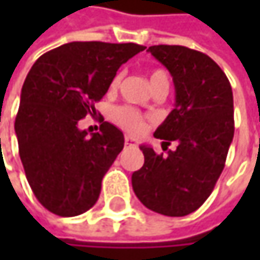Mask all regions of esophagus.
<instances>
[{
  "mask_svg": "<svg viewBox=\"0 0 260 260\" xmlns=\"http://www.w3.org/2000/svg\"><path fill=\"white\" fill-rule=\"evenodd\" d=\"M125 144H126V146H137V140L129 137V135H126V137H125Z\"/></svg>",
  "mask_w": 260,
  "mask_h": 260,
  "instance_id": "obj_1",
  "label": "esophagus"
}]
</instances>
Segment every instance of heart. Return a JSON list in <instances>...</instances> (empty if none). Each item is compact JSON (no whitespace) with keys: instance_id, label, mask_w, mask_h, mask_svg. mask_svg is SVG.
Here are the masks:
<instances>
[{"instance_id":"1","label":"heart","mask_w":260,"mask_h":260,"mask_svg":"<svg viewBox=\"0 0 260 260\" xmlns=\"http://www.w3.org/2000/svg\"><path fill=\"white\" fill-rule=\"evenodd\" d=\"M120 81H122V74H116L114 78L111 79V88H117ZM149 81H150V85L153 88V87H156V85H159L162 82H169V75L162 69H153L149 74ZM113 119L119 126H122L123 129L129 131V132H134V134L143 132L144 126H146L143 116L132 107H119V108H116L113 111Z\"/></svg>"}]
</instances>
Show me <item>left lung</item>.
Masks as SVG:
<instances>
[{"instance_id": "8db88e82", "label": "left lung", "mask_w": 260, "mask_h": 260, "mask_svg": "<svg viewBox=\"0 0 260 260\" xmlns=\"http://www.w3.org/2000/svg\"><path fill=\"white\" fill-rule=\"evenodd\" d=\"M149 52L169 69L176 88L175 108L153 135L178 147L162 156L141 146L144 164L132 173V188L150 211L183 217L206 202L224 169L235 132L232 87L200 51L155 45Z\"/></svg>"}]
</instances>
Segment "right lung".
Returning <instances> with one entry per match:
<instances>
[{
  "instance_id": "add662e5",
  "label": "right lung",
  "mask_w": 260,
  "mask_h": 260,
  "mask_svg": "<svg viewBox=\"0 0 260 260\" xmlns=\"http://www.w3.org/2000/svg\"><path fill=\"white\" fill-rule=\"evenodd\" d=\"M144 49L137 43L71 42L43 54L28 72L15 131L26 181L49 212L75 217L98 202L102 178L125 138L104 119L91 137L78 122L96 116L94 102L117 69Z\"/></svg>"
}]
</instances>
